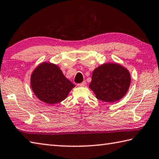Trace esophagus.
Wrapping results in <instances>:
<instances>
[{
	"label": "esophagus",
	"mask_w": 159,
	"mask_h": 159,
	"mask_svg": "<svg viewBox=\"0 0 159 159\" xmlns=\"http://www.w3.org/2000/svg\"><path fill=\"white\" fill-rule=\"evenodd\" d=\"M86 85V82L85 81H83L81 83H79V84L77 85L78 87H84V86Z\"/></svg>",
	"instance_id": "34e87169"
}]
</instances>
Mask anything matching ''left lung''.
Wrapping results in <instances>:
<instances>
[{"mask_svg":"<svg viewBox=\"0 0 159 159\" xmlns=\"http://www.w3.org/2000/svg\"><path fill=\"white\" fill-rule=\"evenodd\" d=\"M129 70L118 63H104L94 69L89 87L97 99L112 103L126 94L131 84Z\"/></svg>","mask_w":159,"mask_h":159,"instance_id":"1","label":"left lung"}]
</instances>
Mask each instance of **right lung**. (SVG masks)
Returning a JSON list of instances; mask_svg holds the SVG:
<instances>
[{"label":"right lung","mask_w":159,"mask_h":159,"mask_svg":"<svg viewBox=\"0 0 159 159\" xmlns=\"http://www.w3.org/2000/svg\"><path fill=\"white\" fill-rule=\"evenodd\" d=\"M30 85L35 96L48 104H56L65 100L75 87L58 66L46 62L39 65L33 71Z\"/></svg>","instance_id":"add662e5"}]
</instances>
